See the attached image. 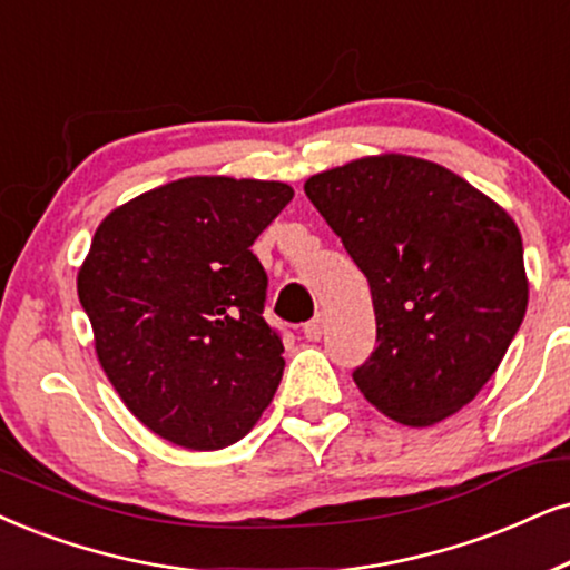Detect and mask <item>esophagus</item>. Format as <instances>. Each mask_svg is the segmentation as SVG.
<instances>
[{"mask_svg": "<svg viewBox=\"0 0 570 570\" xmlns=\"http://www.w3.org/2000/svg\"><path fill=\"white\" fill-rule=\"evenodd\" d=\"M305 338L307 342H318V338L323 336V318L318 315V318H313L309 323H305Z\"/></svg>", "mask_w": 570, "mask_h": 570, "instance_id": "34e87169", "label": "esophagus"}]
</instances>
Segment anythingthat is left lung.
<instances>
[{
    "instance_id": "8db88e82",
    "label": "left lung",
    "mask_w": 570,
    "mask_h": 570,
    "mask_svg": "<svg viewBox=\"0 0 570 570\" xmlns=\"http://www.w3.org/2000/svg\"><path fill=\"white\" fill-rule=\"evenodd\" d=\"M365 273L376 350L355 384L402 426H434L484 389L529 305L505 207L423 157L365 155L305 181Z\"/></svg>"
}]
</instances>
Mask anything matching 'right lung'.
I'll use <instances>...</instances> for the list:
<instances>
[{
  "label": "right lung",
  "instance_id": "right-lung-1",
  "mask_svg": "<svg viewBox=\"0 0 570 570\" xmlns=\"http://www.w3.org/2000/svg\"><path fill=\"white\" fill-rule=\"evenodd\" d=\"M281 181L186 176L105 215L78 268L94 350L126 407L194 452L255 429L284 373L252 244L289 205Z\"/></svg>",
  "mask_w": 570,
  "mask_h": 570
}]
</instances>
